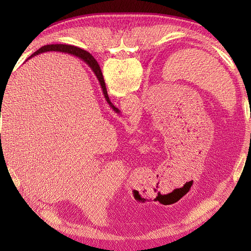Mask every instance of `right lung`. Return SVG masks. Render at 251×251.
I'll use <instances>...</instances> for the list:
<instances>
[{
	"mask_svg": "<svg viewBox=\"0 0 251 251\" xmlns=\"http://www.w3.org/2000/svg\"><path fill=\"white\" fill-rule=\"evenodd\" d=\"M45 51H60V52H67V54H71L74 55L76 57H79L82 60H84L85 62L87 63L88 67H90V69L94 71V73L96 74V76H97L98 81L100 83V86L101 89H102V93L104 95V98L106 100V102L109 103V105L111 106L112 109H113L116 113H120V110L112 104V102L110 101V98L108 96V92H106V88H105V83H104V79H103V75H102V72H101V69L98 65V62L96 61L95 58L87 52L86 50H84L82 49H78V47L75 46H71V45H65V44H51V45H46L41 47L40 50H37L35 52H33L28 59L30 58L34 57L39 54H42V52H45ZM26 59V60H28Z\"/></svg>",
	"mask_w": 251,
	"mask_h": 251,
	"instance_id": "right-lung-1",
	"label": "right lung"
}]
</instances>
